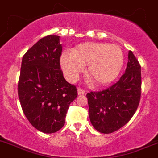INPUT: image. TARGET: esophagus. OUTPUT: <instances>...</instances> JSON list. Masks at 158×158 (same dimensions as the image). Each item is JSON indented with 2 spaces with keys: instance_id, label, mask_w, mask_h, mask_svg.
<instances>
[{
  "instance_id": "esophagus-1",
  "label": "esophagus",
  "mask_w": 158,
  "mask_h": 158,
  "mask_svg": "<svg viewBox=\"0 0 158 158\" xmlns=\"http://www.w3.org/2000/svg\"><path fill=\"white\" fill-rule=\"evenodd\" d=\"M85 93H86V92H85L84 89H77L78 95H83V94H85Z\"/></svg>"
}]
</instances>
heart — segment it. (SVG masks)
<instances>
[{"label":"heart","instance_id":"1","mask_svg":"<svg viewBox=\"0 0 158 158\" xmlns=\"http://www.w3.org/2000/svg\"><path fill=\"white\" fill-rule=\"evenodd\" d=\"M123 59V51L119 45L85 42L77 45L71 53H63L60 62L65 77L70 82L76 80L87 65V76L96 85H104L117 77Z\"/></svg>","mask_w":158,"mask_h":158}]
</instances>
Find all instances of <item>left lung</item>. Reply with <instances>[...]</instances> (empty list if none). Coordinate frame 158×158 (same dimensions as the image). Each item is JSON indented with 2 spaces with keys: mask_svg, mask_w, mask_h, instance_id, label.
I'll return each mask as SVG.
<instances>
[{
  "mask_svg": "<svg viewBox=\"0 0 158 158\" xmlns=\"http://www.w3.org/2000/svg\"><path fill=\"white\" fill-rule=\"evenodd\" d=\"M141 69L131 51L124 74L116 83L100 92L87 93L89 116L93 127L110 134L124 126L135 113L141 94Z\"/></svg>",
  "mask_w": 158,
  "mask_h": 158,
  "instance_id": "left-lung-1",
  "label": "left lung"
}]
</instances>
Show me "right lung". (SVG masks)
I'll use <instances>...</instances> for the list:
<instances>
[{"mask_svg":"<svg viewBox=\"0 0 158 158\" xmlns=\"http://www.w3.org/2000/svg\"><path fill=\"white\" fill-rule=\"evenodd\" d=\"M60 36L41 38L22 58L18 97L31 124L45 134L57 132L65 124L76 86L64 78L60 68Z\"/></svg>","mask_w":158,"mask_h":158,"instance_id":"add662e5","label":"right lung"}]
</instances>
